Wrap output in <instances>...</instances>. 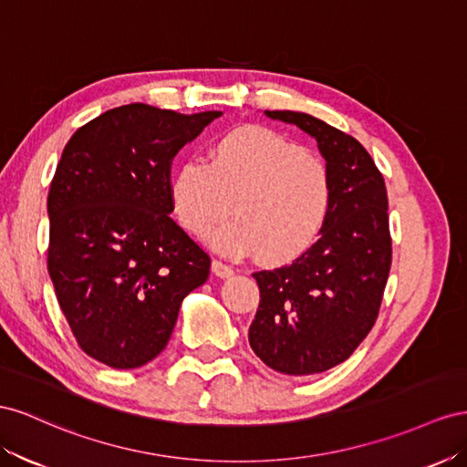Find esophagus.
Here are the masks:
<instances>
[{
    "label": "esophagus",
    "mask_w": 467,
    "mask_h": 467,
    "mask_svg": "<svg viewBox=\"0 0 467 467\" xmlns=\"http://www.w3.org/2000/svg\"><path fill=\"white\" fill-rule=\"evenodd\" d=\"M211 270H213V274H215L217 277H231L234 274V270L231 268V265L221 262V260H213Z\"/></svg>",
    "instance_id": "obj_1"
}]
</instances>
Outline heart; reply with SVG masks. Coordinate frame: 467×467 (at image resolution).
Here are the masks:
<instances>
[{"label":"heart","instance_id":"1","mask_svg":"<svg viewBox=\"0 0 467 467\" xmlns=\"http://www.w3.org/2000/svg\"><path fill=\"white\" fill-rule=\"evenodd\" d=\"M170 197L185 231L203 236L231 211L234 219L213 231L209 244L226 256L279 264L315 241L330 211L332 183L321 158L279 132L246 125L221 137L207 164H182Z\"/></svg>","mask_w":467,"mask_h":467}]
</instances>
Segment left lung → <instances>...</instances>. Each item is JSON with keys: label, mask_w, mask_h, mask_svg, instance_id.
I'll return each mask as SVG.
<instances>
[{"label": "left lung", "mask_w": 467, "mask_h": 467, "mask_svg": "<svg viewBox=\"0 0 467 467\" xmlns=\"http://www.w3.org/2000/svg\"><path fill=\"white\" fill-rule=\"evenodd\" d=\"M264 113L317 140L332 199L321 236L307 252L252 274L260 305L248 340L279 374H321L348 359L378 318L391 268L388 190L354 137L307 113Z\"/></svg>", "instance_id": "obj_1"}]
</instances>
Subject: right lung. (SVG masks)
<instances>
[{"label": "right lung", "mask_w": 467, "mask_h": 467, "mask_svg": "<svg viewBox=\"0 0 467 467\" xmlns=\"http://www.w3.org/2000/svg\"><path fill=\"white\" fill-rule=\"evenodd\" d=\"M221 111L121 105L79 127L48 192V274L72 335L115 369L166 348L211 258L170 219L171 160Z\"/></svg>", "instance_id": "obj_1"}]
</instances>
